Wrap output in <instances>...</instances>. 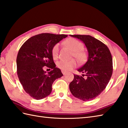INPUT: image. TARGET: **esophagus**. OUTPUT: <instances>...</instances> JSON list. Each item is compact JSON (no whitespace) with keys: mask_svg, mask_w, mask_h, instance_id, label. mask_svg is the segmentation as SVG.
Returning a JSON list of instances; mask_svg holds the SVG:
<instances>
[{"mask_svg":"<svg viewBox=\"0 0 128 128\" xmlns=\"http://www.w3.org/2000/svg\"><path fill=\"white\" fill-rule=\"evenodd\" d=\"M61 72H62V74H63L64 75H65V74H66L67 73V72H66V71H65V70H61Z\"/></svg>","mask_w":128,"mask_h":128,"instance_id":"obj_1","label":"esophagus"}]
</instances>
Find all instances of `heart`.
Here are the masks:
<instances>
[{
    "mask_svg": "<svg viewBox=\"0 0 128 128\" xmlns=\"http://www.w3.org/2000/svg\"><path fill=\"white\" fill-rule=\"evenodd\" d=\"M64 44L72 51V57L75 58L79 62L83 63L86 60V54L83 50L84 49V45L82 42L74 38H69L64 40ZM58 52L59 44H56L54 45L52 49V54L54 58L56 59L58 58ZM57 65L61 70L68 71L77 66V62L75 60H71L69 61L62 60L58 62Z\"/></svg>",
    "mask_w": 128,
    "mask_h": 128,
    "instance_id": "b5f03b06",
    "label": "heart"
}]
</instances>
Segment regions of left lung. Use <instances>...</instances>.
Here are the masks:
<instances>
[{
	"instance_id": "8db88e82",
	"label": "left lung",
	"mask_w": 128,
	"mask_h": 128,
	"mask_svg": "<svg viewBox=\"0 0 128 128\" xmlns=\"http://www.w3.org/2000/svg\"><path fill=\"white\" fill-rule=\"evenodd\" d=\"M86 45L88 61L78 71L82 76L74 74L70 90L74 97L87 101L93 100L103 92L113 72V61L108 48L102 42L89 35H70ZM85 76L84 77V76Z\"/></svg>"
}]
</instances>
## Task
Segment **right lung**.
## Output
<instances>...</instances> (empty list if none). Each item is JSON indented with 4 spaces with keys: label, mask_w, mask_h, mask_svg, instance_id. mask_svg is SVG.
I'll use <instances>...</instances> for the list:
<instances>
[{
    "label": "right lung",
    "mask_w": 128,
    "mask_h": 128,
    "mask_svg": "<svg viewBox=\"0 0 128 128\" xmlns=\"http://www.w3.org/2000/svg\"><path fill=\"white\" fill-rule=\"evenodd\" d=\"M67 36L39 34L28 39L20 49L16 58L17 73L24 91L32 98L40 100L49 95L54 82L63 76L56 67L52 49ZM45 66L52 70L46 74L43 70Z\"/></svg>",
    "instance_id": "add662e5"
}]
</instances>
